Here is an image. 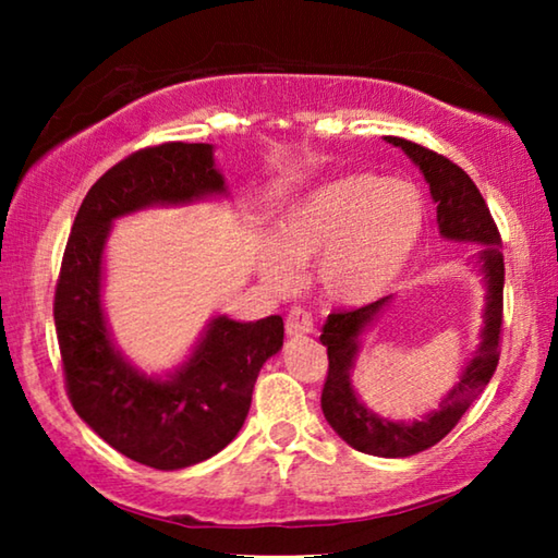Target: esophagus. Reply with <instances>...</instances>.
Returning a JSON list of instances; mask_svg holds the SVG:
<instances>
[{
  "mask_svg": "<svg viewBox=\"0 0 558 558\" xmlns=\"http://www.w3.org/2000/svg\"><path fill=\"white\" fill-rule=\"evenodd\" d=\"M286 329L290 337H302L315 332V319L305 307H292L286 319Z\"/></svg>",
  "mask_w": 558,
  "mask_h": 558,
  "instance_id": "esophagus-1",
  "label": "esophagus"
}]
</instances>
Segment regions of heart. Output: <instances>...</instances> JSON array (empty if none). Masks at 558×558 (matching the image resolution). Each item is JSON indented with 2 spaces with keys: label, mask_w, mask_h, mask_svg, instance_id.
<instances>
[{
  "label": "heart",
  "mask_w": 558,
  "mask_h": 558,
  "mask_svg": "<svg viewBox=\"0 0 558 558\" xmlns=\"http://www.w3.org/2000/svg\"><path fill=\"white\" fill-rule=\"evenodd\" d=\"M426 229V199L411 182L374 172H344L310 189L280 219V241L263 272L280 290L298 278L295 263L317 260L323 295L364 305L401 276Z\"/></svg>",
  "instance_id": "b5f03b06"
}]
</instances>
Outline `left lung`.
Listing matches in <instances>:
<instances>
[{
	"label": "left lung",
	"instance_id": "obj_1",
	"mask_svg": "<svg viewBox=\"0 0 558 558\" xmlns=\"http://www.w3.org/2000/svg\"><path fill=\"white\" fill-rule=\"evenodd\" d=\"M384 140L393 147H401L405 157L423 172V179L430 186L433 202H436L438 231L442 239L483 245L472 263L483 272L487 290L483 332H480L475 354L460 372L456 386L440 401L438 411H430L426 418L411 423L389 421L366 409L352 386V372L359 349H362V337L379 319L393 295H386L359 310L332 313L323 325L319 342L327 347L329 359V372L323 389V413L327 423L347 446L366 452V456L409 458L446 438L462 418V413L470 409L472 401L493 379L499 362V332H502L505 256L499 251L502 239H499L483 194L458 165H452L448 157L433 153L428 147L411 143V140Z\"/></svg>",
	"mask_w": 558,
	"mask_h": 558
}]
</instances>
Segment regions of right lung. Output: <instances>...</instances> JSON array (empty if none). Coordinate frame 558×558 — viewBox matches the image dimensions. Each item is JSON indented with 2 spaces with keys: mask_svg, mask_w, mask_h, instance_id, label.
I'll use <instances>...</instances> for the list:
<instances>
[{
  "mask_svg": "<svg viewBox=\"0 0 558 558\" xmlns=\"http://www.w3.org/2000/svg\"><path fill=\"white\" fill-rule=\"evenodd\" d=\"M226 196L214 147L165 143L108 169L83 199L65 243L53 319L65 389L75 413L122 456L182 470L239 436L260 366L282 347V317L209 319L174 372H140L112 342L102 313V253L112 221L149 206H186Z\"/></svg>",
  "mask_w": 558,
  "mask_h": 558,
  "instance_id": "obj_1",
  "label": "right lung"
}]
</instances>
